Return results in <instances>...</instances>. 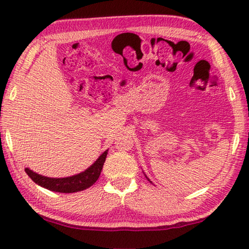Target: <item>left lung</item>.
I'll use <instances>...</instances> for the list:
<instances>
[{
  "mask_svg": "<svg viewBox=\"0 0 249 249\" xmlns=\"http://www.w3.org/2000/svg\"><path fill=\"white\" fill-rule=\"evenodd\" d=\"M144 175H145V174H144ZM145 177H146V179H147V180H148V181H149V182H150V183H153V182H151V181H150V180H149V178H148V177H147V176H146V175H145Z\"/></svg>",
  "mask_w": 249,
  "mask_h": 249,
  "instance_id": "1",
  "label": "left lung"
}]
</instances>
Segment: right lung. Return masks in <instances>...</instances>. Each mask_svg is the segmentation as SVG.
<instances>
[{
    "label": "right lung",
    "instance_id": "1",
    "mask_svg": "<svg viewBox=\"0 0 249 249\" xmlns=\"http://www.w3.org/2000/svg\"><path fill=\"white\" fill-rule=\"evenodd\" d=\"M107 155V150H105L86 170L74 176L65 177V178H50V177L41 176L31 170L29 168H25V171H26V174L34 182L45 189H48L50 191L60 193L79 192L90 188L99 179Z\"/></svg>",
    "mask_w": 249,
    "mask_h": 249
}]
</instances>
